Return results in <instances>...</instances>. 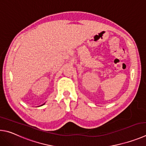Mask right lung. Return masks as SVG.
I'll return each instance as SVG.
<instances>
[{"instance_id":"obj_1","label":"right lung","mask_w":146,"mask_h":146,"mask_svg":"<svg viewBox=\"0 0 146 146\" xmlns=\"http://www.w3.org/2000/svg\"><path fill=\"white\" fill-rule=\"evenodd\" d=\"M43 104H42V105H43ZM42 105H41V106H42Z\"/></svg>"}]
</instances>
